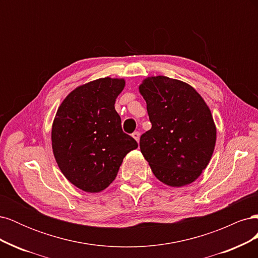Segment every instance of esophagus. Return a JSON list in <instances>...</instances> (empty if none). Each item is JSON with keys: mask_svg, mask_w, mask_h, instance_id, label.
Masks as SVG:
<instances>
[{"mask_svg": "<svg viewBox=\"0 0 258 258\" xmlns=\"http://www.w3.org/2000/svg\"><path fill=\"white\" fill-rule=\"evenodd\" d=\"M132 137H134V139L136 140L137 142H139V140H140V134L138 131H136V132H134V134H132Z\"/></svg>", "mask_w": 258, "mask_h": 258, "instance_id": "1", "label": "esophagus"}]
</instances>
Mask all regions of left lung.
<instances>
[{"label": "left lung", "mask_w": 258, "mask_h": 258, "mask_svg": "<svg viewBox=\"0 0 258 258\" xmlns=\"http://www.w3.org/2000/svg\"><path fill=\"white\" fill-rule=\"evenodd\" d=\"M139 91L146 101L152 128L140 139V150L154 175L171 187L188 185L212 157L216 127L197 90L167 76L143 80Z\"/></svg>", "instance_id": "left-lung-1"}]
</instances>
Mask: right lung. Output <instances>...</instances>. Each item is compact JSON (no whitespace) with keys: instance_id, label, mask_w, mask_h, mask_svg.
<instances>
[{"instance_id":"right-lung-1","label":"right lung","mask_w":258,"mask_h":258,"mask_svg":"<svg viewBox=\"0 0 258 258\" xmlns=\"http://www.w3.org/2000/svg\"><path fill=\"white\" fill-rule=\"evenodd\" d=\"M123 79L102 77L72 90L58 107L51 127V146L61 172L77 188L100 192L114 181L122 160L136 150L123 134L115 101Z\"/></svg>"}]
</instances>
